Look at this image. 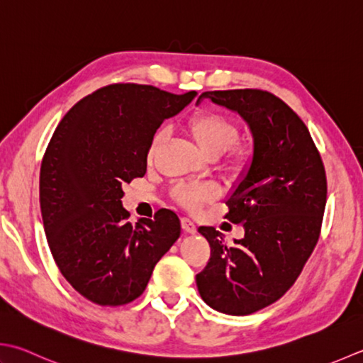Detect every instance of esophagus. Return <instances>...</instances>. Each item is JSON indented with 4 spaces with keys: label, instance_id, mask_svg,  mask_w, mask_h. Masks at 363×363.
I'll return each instance as SVG.
<instances>
[{
    "label": "esophagus",
    "instance_id": "esophagus-1",
    "mask_svg": "<svg viewBox=\"0 0 363 363\" xmlns=\"http://www.w3.org/2000/svg\"><path fill=\"white\" fill-rule=\"evenodd\" d=\"M181 226H182V230L186 231V233H189V234H194V233H196V226H195V223L191 222L190 218H187V217H182L181 218Z\"/></svg>",
    "mask_w": 363,
    "mask_h": 363
}]
</instances>
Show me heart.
<instances>
[{
    "label": "heart",
    "mask_w": 363,
    "mask_h": 363,
    "mask_svg": "<svg viewBox=\"0 0 363 363\" xmlns=\"http://www.w3.org/2000/svg\"><path fill=\"white\" fill-rule=\"evenodd\" d=\"M186 129L196 141L198 147L214 159L226 151V165L234 172L247 168L253 159V147L248 143L238 141L239 127L233 119L226 118L220 113L203 110L190 116L186 123ZM163 133L157 132L147 149V162H152L155 152L160 146ZM176 201L186 208H198L212 200V189L208 186H187L181 184L174 189Z\"/></svg>",
    "instance_id": "heart-1"
}]
</instances>
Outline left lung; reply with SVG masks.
<instances>
[{
	"mask_svg": "<svg viewBox=\"0 0 363 363\" xmlns=\"http://www.w3.org/2000/svg\"><path fill=\"white\" fill-rule=\"evenodd\" d=\"M200 97L247 121L253 160L226 201L225 218L242 225L245 236L228 245L212 226L198 228L211 258L196 286L214 310L252 315L294 285L315 250L328 200L324 163L303 121L272 92L206 91Z\"/></svg>",
	"mask_w": 363,
	"mask_h": 363,
	"instance_id": "8db88e82",
	"label": "left lung"
}]
</instances>
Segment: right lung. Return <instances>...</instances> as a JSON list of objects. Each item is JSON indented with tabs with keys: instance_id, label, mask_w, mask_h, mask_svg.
<instances>
[{
	"instance_id": "1",
	"label": "right lung",
	"mask_w": 363,
	"mask_h": 363,
	"mask_svg": "<svg viewBox=\"0 0 363 363\" xmlns=\"http://www.w3.org/2000/svg\"><path fill=\"white\" fill-rule=\"evenodd\" d=\"M196 96L115 83L83 97L53 132L40 165V212L50 252L70 286L102 307L137 299L181 234L159 209L130 223L123 186L146 173L160 124Z\"/></svg>"
}]
</instances>
